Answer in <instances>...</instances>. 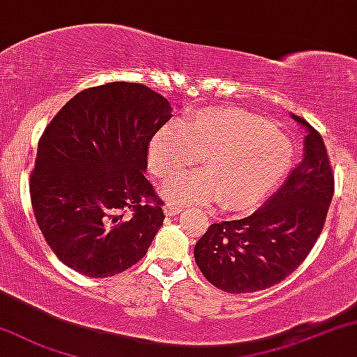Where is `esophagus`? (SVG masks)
Segmentation results:
<instances>
[{"mask_svg": "<svg viewBox=\"0 0 357 357\" xmlns=\"http://www.w3.org/2000/svg\"><path fill=\"white\" fill-rule=\"evenodd\" d=\"M165 212H166V215H176V214H179V212H181V207L168 202V204L165 206Z\"/></svg>", "mask_w": 357, "mask_h": 357, "instance_id": "34e87169", "label": "esophagus"}]
</instances>
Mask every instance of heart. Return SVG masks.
<instances>
[{"instance_id": "1", "label": "heart", "mask_w": 357, "mask_h": 357, "mask_svg": "<svg viewBox=\"0 0 357 357\" xmlns=\"http://www.w3.org/2000/svg\"><path fill=\"white\" fill-rule=\"evenodd\" d=\"M288 138L259 115L232 107L199 110L179 126L166 125L150 143V168L165 179L204 158L206 169L171 179L169 199L204 204L218 197L227 211H245L264 199L291 163Z\"/></svg>"}]
</instances>
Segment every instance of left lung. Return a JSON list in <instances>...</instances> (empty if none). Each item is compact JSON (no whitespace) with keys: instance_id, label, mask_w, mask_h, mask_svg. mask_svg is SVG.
Segmentation results:
<instances>
[{"instance_id":"1","label":"left lung","mask_w":357,"mask_h":357,"mask_svg":"<svg viewBox=\"0 0 357 357\" xmlns=\"http://www.w3.org/2000/svg\"><path fill=\"white\" fill-rule=\"evenodd\" d=\"M305 155L283 186L249 218L209 225L194 247L202 275L227 293H250L287 278L323 231L335 174L319 132L305 119Z\"/></svg>"}]
</instances>
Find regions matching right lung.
Instances as JSON below:
<instances>
[{"mask_svg":"<svg viewBox=\"0 0 357 357\" xmlns=\"http://www.w3.org/2000/svg\"><path fill=\"white\" fill-rule=\"evenodd\" d=\"M171 105L143 84L85 89L39 138L29 191L47 245L67 267L114 277L142 260L165 220L145 178L148 145Z\"/></svg>","mask_w":357,"mask_h":357,"instance_id":"add662e5","label":"right lung"}]
</instances>
